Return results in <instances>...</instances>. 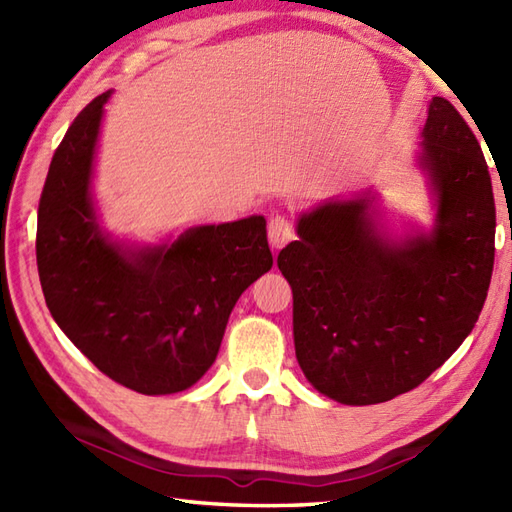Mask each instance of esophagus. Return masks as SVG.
I'll list each match as a JSON object with an SVG mask.
<instances>
[{
    "label": "esophagus",
    "mask_w": 512,
    "mask_h": 512,
    "mask_svg": "<svg viewBox=\"0 0 512 512\" xmlns=\"http://www.w3.org/2000/svg\"><path fill=\"white\" fill-rule=\"evenodd\" d=\"M290 239H295V226L286 215H273L268 222V242L275 250L284 248Z\"/></svg>",
    "instance_id": "obj_1"
}]
</instances>
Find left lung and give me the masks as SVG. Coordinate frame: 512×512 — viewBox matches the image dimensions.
<instances>
[{"label": "left lung", "mask_w": 512, "mask_h": 512, "mask_svg": "<svg viewBox=\"0 0 512 512\" xmlns=\"http://www.w3.org/2000/svg\"><path fill=\"white\" fill-rule=\"evenodd\" d=\"M420 167L438 198L429 235L387 244L367 200L299 217L277 257L292 288L303 374L343 405H376L424 383L484 308L495 262V198L482 147L447 101L429 105Z\"/></svg>", "instance_id": "8db88e82"}]
</instances>
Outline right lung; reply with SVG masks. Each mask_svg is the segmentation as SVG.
Here are the masks:
<instances>
[{
    "mask_svg": "<svg viewBox=\"0 0 512 512\" xmlns=\"http://www.w3.org/2000/svg\"><path fill=\"white\" fill-rule=\"evenodd\" d=\"M96 96L50 162L37 215V268L65 336L118 385L176 394L206 374L239 295L273 268L262 215L189 228L173 244L123 248L96 224L90 178Z\"/></svg>",
    "mask_w": 512,
    "mask_h": 512,
    "instance_id": "obj_1",
    "label": "right lung"
}]
</instances>
